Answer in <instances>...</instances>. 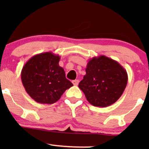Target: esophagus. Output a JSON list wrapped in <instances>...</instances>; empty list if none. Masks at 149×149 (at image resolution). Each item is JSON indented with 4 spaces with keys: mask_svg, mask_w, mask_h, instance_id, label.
Returning <instances> with one entry per match:
<instances>
[{
    "mask_svg": "<svg viewBox=\"0 0 149 149\" xmlns=\"http://www.w3.org/2000/svg\"><path fill=\"white\" fill-rule=\"evenodd\" d=\"M79 81L78 80V79H76V80H73V81H72V83L73 84V85L74 86H77L78 84H79Z\"/></svg>",
    "mask_w": 149,
    "mask_h": 149,
    "instance_id": "esophagus-1",
    "label": "esophagus"
}]
</instances>
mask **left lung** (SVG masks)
Returning <instances> with one entry per match:
<instances>
[{"label":"left lung","instance_id":"obj_1","mask_svg":"<svg viewBox=\"0 0 149 149\" xmlns=\"http://www.w3.org/2000/svg\"><path fill=\"white\" fill-rule=\"evenodd\" d=\"M127 79V71L119 63L100 55L89 60L79 87L91 104L105 107L119 100Z\"/></svg>","mask_w":149,"mask_h":149}]
</instances>
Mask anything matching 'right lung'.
Instances as JSON below:
<instances>
[{
  "label": "right lung",
  "instance_id": "right-lung-1",
  "mask_svg": "<svg viewBox=\"0 0 149 149\" xmlns=\"http://www.w3.org/2000/svg\"><path fill=\"white\" fill-rule=\"evenodd\" d=\"M61 57L52 52L37 54L23 66L21 78L25 90L34 101L53 104L73 84L59 65Z\"/></svg>",
  "mask_w": 149,
  "mask_h": 149
}]
</instances>
